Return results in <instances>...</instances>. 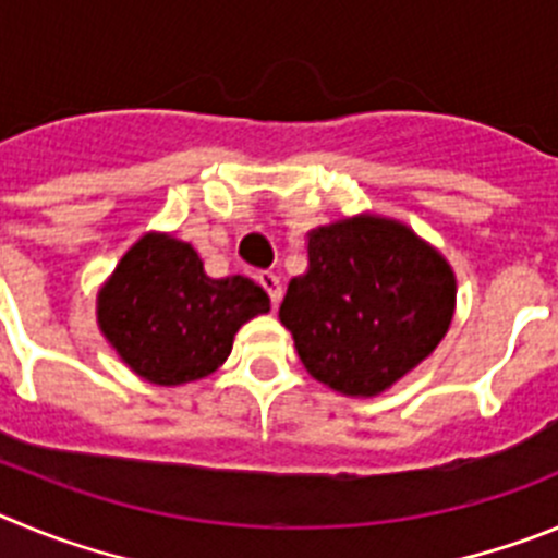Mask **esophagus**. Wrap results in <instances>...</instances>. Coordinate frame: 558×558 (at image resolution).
<instances>
[{
  "label": "esophagus",
  "instance_id": "esophagus-1",
  "mask_svg": "<svg viewBox=\"0 0 558 558\" xmlns=\"http://www.w3.org/2000/svg\"><path fill=\"white\" fill-rule=\"evenodd\" d=\"M258 283H260V289H264V291H267V294H269V300H272L275 308H278L280 298H283V286H280L278 275L260 272V275H258Z\"/></svg>",
  "mask_w": 558,
  "mask_h": 558
}]
</instances>
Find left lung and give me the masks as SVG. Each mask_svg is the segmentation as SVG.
<instances>
[{
	"label": "left lung",
	"mask_w": 558,
	"mask_h": 558,
	"mask_svg": "<svg viewBox=\"0 0 558 558\" xmlns=\"http://www.w3.org/2000/svg\"><path fill=\"white\" fill-rule=\"evenodd\" d=\"M456 272L400 219L355 214L308 230V269L289 280L280 323L311 378L378 398L448 333Z\"/></svg>",
	"instance_id": "left-lung-1"
}]
</instances>
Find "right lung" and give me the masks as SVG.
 Masks as SVG:
<instances>
[{"instance_id": "1", "label": "right lung", "mask_w": 558, "mask_h": 558, "mask_svg": "<svg viewBox=\"0 0 558 558\" xmlns=\"http://www.w3.org/2000/svg\"><path fill=\"white\" fill-rule=\"evenodd\" d=\"M267 311L258 283L208 278L192 244L158 230L144 233L97 291L102 336L124 366L155 386L217 373L239 328Z\"/></svg>"}]
</instances>
